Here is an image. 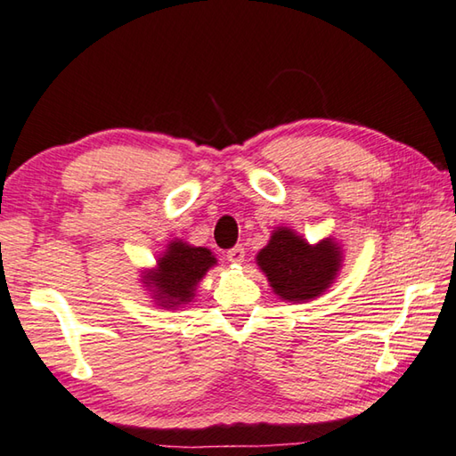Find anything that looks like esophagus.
Returning <instances> with one entry per match:
<instances>
[{"mask_svg": "<svg viewBox=\"0 0 456 456\" xmlns=\"http://www.w3.org/2000/svg\"><path fill=\"white\" fill-rule=\"evenodd\" d=\"M227 261L233 263V265H241L245 261V249L241 245L233 247V249L227 251Z\"/></svg>", "mask_w": 456, "mask_h": 456, "instance_id": "34e87169", "label": "esophagus"}]
</instances>
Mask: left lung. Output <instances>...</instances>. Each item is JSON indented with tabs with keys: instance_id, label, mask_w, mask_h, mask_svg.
Wrapping results in <instances>:
<instances>
[{
	"instance_id": "obj_1",
	"label": "left lung",
	"mask_w": 456,
	"mask_h": 456,
	"mask_svg": "<svg viewBox=\"0 0 456 456\" xmlns=\"http://www.w3.org/2000/svg\"><path fill=\"white\" fill-rule=\"evenodd\" d=\"M271 291L285 303H309L333 287L343 269V245L335 237L309 243L291 227L271 231L267 245L255 256Z\"/></svg>"
}]
</instances>
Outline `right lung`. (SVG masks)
<instances>
[{"label":"right lung","mask_w":456,"mask_h":456,"mask_svg":"<svg viewBox=\"0 0 456 456\" xmlns=\"http://www.w3.org/2000/svg\"><path fill=\"white\" fill-rule=\"evenodd\" d=\"M215 265H217V256L211 249L195 247L175 237L157 256L153 267L142 271L139 281L157 307L177 311L193 303L201 279Z\"/></svg>","instance_id":"right-lung-1"}]
</instances>
